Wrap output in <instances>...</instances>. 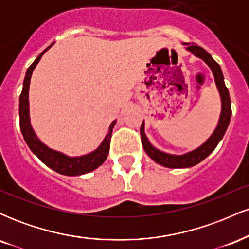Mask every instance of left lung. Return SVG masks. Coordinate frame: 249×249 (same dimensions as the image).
Masks as SVG:
<instances>
[{
	"label": "left lung",
	"mask_w": 249,
	"mask_h": 249,
	"mask_svg": "<svg viewBox=\"0 0 249 249\" xmlns=\"http://www.w3.org/2000/svg\"><path fill=\"white\" fill-rule=\"evenodd\" d=\"M182 44L186 45L187 51H190L192 55L198 57V58L202 59L210 67V69L212 70L216 89L219 91L220 101H221V112H220L218 124H216L215 128H214L213 133L200 146L194 148L192 151H188V152L184 154H171L154 147L150 142V141H148L146 133H145V123H142L141 136L142 147H144L145 152L157 164L168 168L192 167L194 165L199 164L200 161L204 160L205 158H207L213 152L214 148L218 146L219 142L221 141L222 137L225 136L226 130H227L228 125H230L231 116H232L230 92H228V89L225 85L224 75H222L220 65L214 61L213 57L204 48L199 47L196 44H190V43H182Z\"/></svg>",
	"instance_id": "obj_1"
}]
</instances>
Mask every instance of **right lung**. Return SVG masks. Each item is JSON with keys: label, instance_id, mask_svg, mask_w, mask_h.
<instances>
[{"label": "right lung", "instance_id": "obj_1", "mask_svg": "<svg viewBox=\"0 0 249 249\" xmlns=\"http://www.w3.org/2000/svg\"><path fill=\"white\" fill-rule=\"evenodd\" d=\"M51 45H53V43ZM51 45H49L47 49L37 56V58L28 68L27 73H25L23 89H22L21 96H19V127H21V132L23 134L24 141L27 142L28 146H29L31 152L35 154L43 164L47 165L48 167H50L55 172L63 174V176H82V174L89 173L91 171L98 168L103 162L107 160L108 150H110V141L111 136H112V130L115 127L117 121H113L111 123L110 126H108L107 136H105V138L103 139L101 145L96 150H93L90 153L83 154V156L78 157H70L68 154L59 152V151L53 150V148H50L37 137L33 126H31L30 122V79L31 75H33V71L36 68V65L38 64L39 59L44 55L45 51L50 49Z\"/></svg>", "mask_w": 249, "mask_h": 249}]
</instances>
